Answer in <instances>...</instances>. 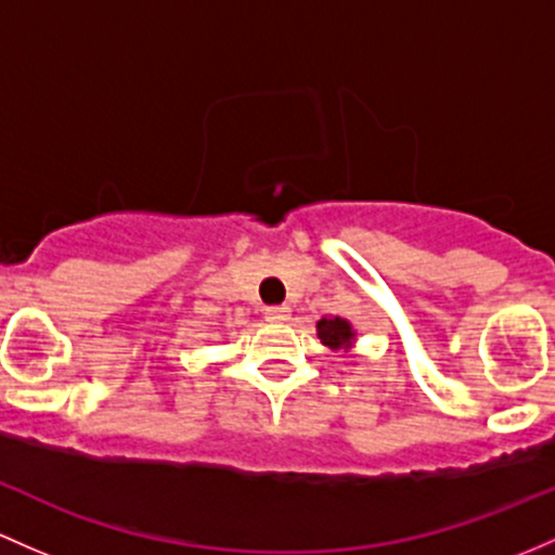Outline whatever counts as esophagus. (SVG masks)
Returning <instances> with one entry per match:
<instances>
[{
    "label": "esophagus",
    "mask_w": 555,
    "mask_h": 555,
    "mask_svg": "<svg viewBox=\"0 0 555 555\" xmlns=\"http://www.w3.org/2000/svg\"><path fill=\"white\" fill-rule=\"evenodd\" d=\"M289 317H293V308H287V306L266 308V319H268V322L282 324V322H289Z\"/></svg>",
    "instance_id": "obj_1"
}]
</instances>
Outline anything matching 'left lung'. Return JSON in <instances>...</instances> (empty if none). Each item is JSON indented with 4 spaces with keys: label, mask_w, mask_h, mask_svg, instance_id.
Masks as SVG:
<instances>
[{
    "label": "left lung",
    "mask_w": 555,
    "mask_h": 555,
    "mask_svg": "<svg viewBox=\"0 0 555 555\" xmlns=\"http://www.w3.org/2000/svg\"><path fill=\"white\" fill-rule=\"evenodd\" d=\"M317 335L322 346L332 348V351H351L356 343V330L348 319L343 317H322L317 322Z\"/></svg>",
    "instance_id": "8db88e82"
}]
</instances>
